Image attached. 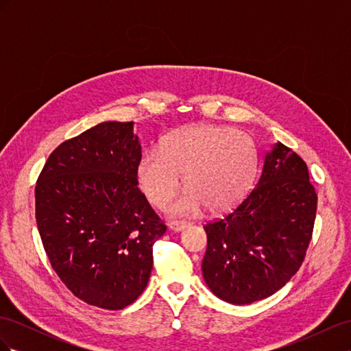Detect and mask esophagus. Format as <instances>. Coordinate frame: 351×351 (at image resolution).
I'll list each match as a JSON object with an SVG mask.
<instances>
[{
  "label": "esophagus",
  "instance_id": "34e87169",
  "mask_svg": "<svg viewBox=\"0 0 351 351\" xmlns=\"http://www.w3.org/2000/svg\"><path fill=\"white\" fill-rule=\"evenodd\" d=\"M168 227H169V230L180 232V231L186 230L189 227V224H187V222H183V221H171V222H168Z\"/></svg>",
  "mask_w": 351,
  "mask_h": 351
}]
</instances>
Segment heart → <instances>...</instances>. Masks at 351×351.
I'll list each match as a JSON object with an SVG mask.
<instances>
[{
  "label": "heart",
  "instance_id": "heart-1",
  "mask_svg": "<svg viewBox=\"0 0 351 351\" xmlns=\"http://www.w3.org/2000/svg\"><path fill=\"white\" fill-rule=\"evenodd\" d=\"M258 147L252 137L222 125L199 124L169 134L161 149H147L137 164V184L161 206L182 183L187 187L165 206L169 215H195L208 206L227 210L244 199L256 180Z\"/></svg>",
  "mask_w": 351,
  "mask_h": 351
}]
</instances>
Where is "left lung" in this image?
<instances>
[{
  "label": "left lung",
  "instance_id": "8db88e82",
  "mask_svg": "<svg viewBox=\"0 0 351 351\" xmlns=\"http://www.w3.org/2000/svg\"><path fill=\"white\" fill-rule=\"evenodd\" d=\"M316 204L306 162L274 143L256 187L228 215L204 227L202 274L209 290L227 303L250 304L282 289L304 259Z\"/></svg>",
  "mask_w": 351,
  "mask_h": 351
}]
</instances>
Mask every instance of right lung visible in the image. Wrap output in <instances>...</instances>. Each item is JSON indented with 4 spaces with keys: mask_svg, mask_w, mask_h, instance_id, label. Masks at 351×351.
<instances>
[{
    "mask_svg": "<svg viewBox=\"0 0 351 351\" xmlns=\"http://www.w3.org/2000/svg\"><path fill=\"white\" fill-rule=\"evenodd\" d=\"M133 121H104L52 152L38 178L36 224L52 268L88 304L119 311L146 289L167 230L137 189Z\"/></svg>",
    "mask_w": 351,
    "mask_h": 351,
    "instance_id": "obj_1",
    "label": "right lung"
}]
</instances>
